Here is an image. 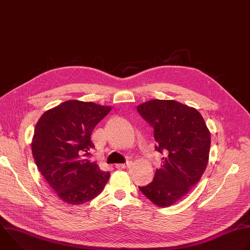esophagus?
<instances>
[{"instance_id": "obj_1", "label": "esophagus", "mask_w": 250, "mask_h": 250, "mask_svg": "<svg viewBox=\"0 0 250 250\" xmlns=\"http://www.w3.org/2000/svg\"><path fill=\"white\" fill-rule=\"evenodd\" d=\"M131 164H132V162H130V161H128L125 164H116V168L117 169H126V168H129L131 166Z\"/></svg>"}]
</instances>
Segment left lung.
Returning a JSON list of instances; mask_svg holds the SVG:
<instances>
[{"label": "left lung", "mask_w": 250, "mask_h": 250, "mask_svg": "<svg viewBox=\"0 0 250 250\" xmlns=\"http://www.w3.org/2000/svg\"><path fill=\"white\" fill-rule=\"evenodd\" d=\"M137 111L154 127L155 149L165 152L152 182L139 190L157 207H169L202 178L208 162L210 132L196 109L174 100H150L138 104Z\"/></svg>", "instance_id": "left-lung-1"}]
</instances>
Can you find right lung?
<instances>
[{"label": "right lung", "mask_w": 250, "mask_h": 250, "mask_svg": "<svg viewBox=\"0 0 250 250\" xmlns=\"http://www.w3.org/2000/svg\"><path fill=\"white\" fill-rule=\"evenodd\" d=\"M112 110L110 105L69 100L44 112L34 128L31 151L39 170L66 204L82 205L97 197L110 179L86 158L94 148V127Z\"/></svg>", "instance_id": "obj_1"}]
</instances>
